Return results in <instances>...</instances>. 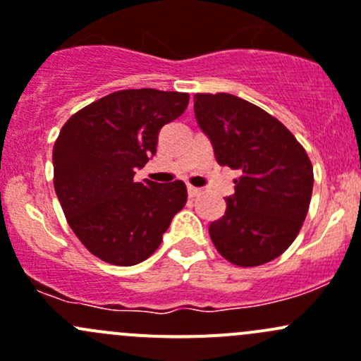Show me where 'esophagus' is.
<instances>
[{"instance_id": "1", "label": "esophagus", "mask_w": 361, "mask_h": 361, "mask_svg": "<svg viewBox=\"0 0 361 361\" xmlns=\"http://www.w3.org/2000/svg\"><path fill=\"white\" fill-rule=\"evenodd\" d=\"M188 195H190V197H197L199 194H201V188H197V187H192V185H188Z\"/></svg>"}]
</instances>
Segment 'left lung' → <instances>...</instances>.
I'll list each match as a JSON object with an SVG mask.
<instances>
[{"instance_id":"1","label":"left lung","mask_w":361,"mask_h":361,"mask_svg":"<svg viewBox=\"0 0 361 361\" xmlns=\"http://www.w3.org/2000/svg\"><path fill=\"white\" fill-rule=\"evenodd\" d=\"M194 113L220 166L239 169L227 209L209 225L218 253L239 267L267 264L297 238L311 202L312 166L272 115L232 94H195Z\"/></svg>"}]
</instances>
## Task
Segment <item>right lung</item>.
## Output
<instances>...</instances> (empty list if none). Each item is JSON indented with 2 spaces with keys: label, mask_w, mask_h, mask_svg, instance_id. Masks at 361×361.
I'll return each instance as SVG.
<instances>
[{
  "label": "right lung",
  "mask_w": 361,
  "mask_h": 361,
  "mask_svg": "<svg viewBox=\"0 0 361 361\" xmlns=\"http://www.w3.org/2000/svg\"><path fill=\"white\" fill-rule=\"evenodd\" d=\"M185 92L118 90L76 111L54 145V187L82 245L113 265H136L162 243L187 202L183 181H136L159 133L188 106Z\"/></svg>",
  "instance_id": "add662e5"
}]
</instances>
